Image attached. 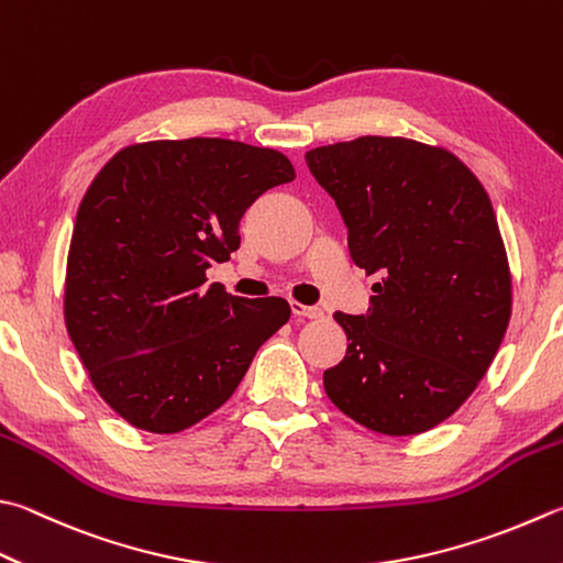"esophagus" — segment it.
I'll use <instances>...</instances> for the list:
<instances>
[{
	"label": "esophagus",
	"mask_w": 563,
	"mask_h": 563,
	"mask_svg": "<svg viewBox=\"0 0 563 563\" xmlns=\"http://www.w3.org/2000/svg\"><path fill=\"white\" fill-rule=\"evenodd\" d=\"M291 313L299 318H321L323 311L318 306H303V303H291Z\"/></svg>",
	"instance_id": "esophagus-1"
}]
</instances>
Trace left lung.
I'll list each match as a JSON object with an SVG mask.
<instances>
[{"instance_id": "8db88e82", "label": "left lung", "mask_w": 563, "mask_h": 563, "mask_svg": "<svg viewBox=\"0 0 563 563\" xmlns=\"http://www.w3.org/2000/svg\"><path fill=\"white\" fill-rule=\"evenodd\" d=\"M306 164L341 210L350 260L379 274L367 313L333 316L350 343L325 395L377 433L429 431L473 395L510 323L490 198L451 152L401 136L318 146Z\"/></svg>"}]
</instances>
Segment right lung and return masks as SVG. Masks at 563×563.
Returning <instances> with one entry per match:
<instances>
[{
  "instance_id": "add662e5",
  "label": "right lung",
  "mask_w": 563,
  "mask_h": 563,
  "mask_svg": "<svg viewBox=\"0 0 563 563\" xmlns=\"http://www.w3.org/2000/svg\"><path fill=\"white\" fill-rule=\"evenodd\" d=\"M294 176L279 152L210 136L126 146L95 176L73 228L66 328L132 427L178 433L206 419L289 321L284 299L230 296L206 269L240 247L254 200Z\"/></svg>"
}]
</instances>
